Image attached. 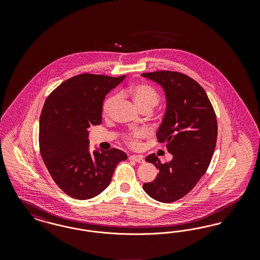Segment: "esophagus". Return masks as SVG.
Returning <instances> with one entry per match:
<instances>
[{"label":"esophagus","mask_w":260,"mask_h":260,"mask_svg":"<svg viewBox=\"0 0 260 260\" xmlns=\"http://www.w3.org/2000/svg\"><path fill=\"white\" fill-rule=\"evenodd\" d=\"M129 160H133V161H136L140 164L145 161L143 156H141V155H132V156H129Z\"/></svg>","instance_id":"obj_1"}]
</instances>
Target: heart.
I'll list each match as a JSON object with an SVG mask.
<instances>
[{
	"instance_id": "b5f03b06",
	"label": "heart",
	"mask_w": 260,
	"mask_h": 260,
	"mask_svg": "<svg viewBox=\"0 0 260 260\" xmlns=\"http://www.w3.org/2000/svg\"><path fill=\"white\" fill-rule=\"evenodd\" d=\"M123 94L127 95L133 99L136 107L140 111L144 109L152 110L159 102V94L157 93V91L153 87L145 84L133 85L127 87L126 89H124ZM117 99H118L117 95L112 94L104 101V104L102 107V113L104 117L110 116L112 110L117 102ZM144 136H145V133L143 131H136L124 136V140L128 145L136 147L138 144V139Z\"/></svg>"
}]
</instances>
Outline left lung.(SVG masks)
<instances>
[{"label":"left lung","mask_w":260,"mask_h":260,"mask_svg":"<svg viewBox=\"0 0 260 260\" xmlns=\"http://www.w3.org/2000/svg\"><path fill=\"white\" fill-rule=\"evenodd\" d=\"M142 76L165 91L167 107L157 138L173 155L166 164L155 154L146 157L159 173L143 190L156 201L172 203L188 194L207 172L216 145V116L206 91L192 78L173 71Z\"/></svg>","instance_id":"1"}]
</instances>
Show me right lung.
Returning <instances> with one entry per match:
<instances>
[{"label": "right lung", "mask_w": 260, "mask_h": 260, "mask_svg": "<svg viewBox=\"0 0 260 260\" xmlns=\"http://www.w3.org/2000/svg\"><path fill=\"white\" fill-rule=\"evenodd\" d=\"M125 76L80 74L63 82L46 100L40 117V152L50 176L68 196L88 200L111 182L127 155L113 148L89 152L88 128L101 124L105 95Z\"/></svg>", "instance_id": "add662e5"}]
</instances>
